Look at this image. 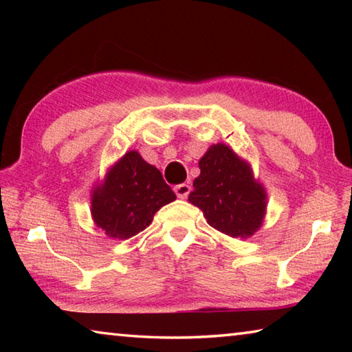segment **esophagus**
Returning <instances> with one entry per match:
<instances>
[{"label": "esophagus", "mask_w": 352, "mask_h": 352, "mask_svg": "<svg viewBox=\"0 0 352 352\" xmlns=\"http://www.w3.org/2000/svg\"><path fill=\"white\" fill-rule=\"evenodd\" d=\"M174 192L177 194L178 199H186L189 192H190V186L186 183H182V184H177L174 188Z\"/></svg>", "instance_id": "34e87169"}]
</instances>
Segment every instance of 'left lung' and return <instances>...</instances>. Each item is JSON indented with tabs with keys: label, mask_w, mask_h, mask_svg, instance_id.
<instances>
[{
	"label": "left lung",
	"mask_w": 352,
	"mask_h": 352,
	"mask_svg": "<svg viewBox=\"0 0 352 352\" xmlns=\"http://www.w3.org/2000/svg\"><path fill=\"white\" fill-rule=\"evenodd\" d=\"M189 201L204 212L212 228L231 237L252 236L262 223L265 192L252 169L228 146L210 147L200 163Z\"/></svg>",
	"instance_id": "left-lung-1"
}]
</instances>
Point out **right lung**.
Here are the masks:
<instances>
[{
    "label": "right lung",
    "mask_w": 352,
    "mask_h": 352,
    "mask_svg": "<svg viewBox=\"0 0 352 352\" xmlns=\"http://www.w3.org/2000/svg\"><path fill=\"white\" fill-rule=\"evenodd\" d=\"M174 200V190L162 172L146 163L138 152H129L93 192L91 214L105 234L127 239L151 225L155 212Z\"/></svg>",
    "instance_id": "right-lung-1"
}]
</instances>
